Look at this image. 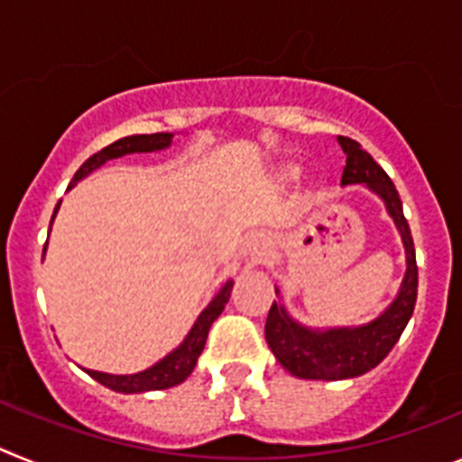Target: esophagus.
Masks as SVG:
<instances>
[{
    "instance_id": "obj_1",
    "label": "esophagus",
    "mask_w": 462,
    "mask_h": 462,
    "mask_svg": "<svg viewBox=\"0 0 462 462\" xmlns=\"http://www.w3.org/2000/svg\"><path fill=\"white\" fill-rule=\"evenodd\" d=\"M268 250V238L263 234H254L247 238V243H245V254L250 256L252 261H261V256L266 254Z\"/></svg>"
}]
</instances>
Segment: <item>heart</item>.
Returning a JSON list of instances; mask_svg holds the SVG:
<instances>
[{
    "label": "heart",
    "instance_id": "b5f03b06",
    "mask_svg": "<svg viewBox=\"0 0 462 462\" xmlns=\"http://www.w3.org/2000/svg\"><path fill=\"white\" fill-rule=\"evenodd\" d=\"M298 173H300V164H284V166H282V178H287V180L296 178Z\"/></svg>",
    "mask_w": 462,
    "mask_h": 462
}]
</instances>
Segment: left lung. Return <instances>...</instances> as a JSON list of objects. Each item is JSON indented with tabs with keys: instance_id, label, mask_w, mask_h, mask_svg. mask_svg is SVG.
Masks as SVG:
<instances>
[{
	"instance_id": "obj_1",
	"label": "left lung",
	"mask_w": 462,
	"mask_h": 462,
	"mask_svg": "<svg viewBox=\"0 0 462 462\" xmlns=\"http://www.w3.org/2000/svg\"><path fill=\"white\" fill-rule=\"evenodd\" d=\"M337 143L346 154L342 185H365L382 199L405 245L407 271L393 303L377 319L363 326L314 330L293 321L284 305L273 300L266 319V342L271 352L282 363V368L289 370L293 377L326 379V382L365 374L389 356L414 312L416 289H419L414 240H411L410 224L402 215L398 189L386 171L361 148V143L346 136H337ZM275 293L280 291L275 289Z\"/></svg>"
}]
</instances>
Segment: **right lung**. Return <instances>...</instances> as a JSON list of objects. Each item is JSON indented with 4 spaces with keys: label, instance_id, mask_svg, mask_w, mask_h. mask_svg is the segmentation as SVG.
<instances>
[{
    "label": "right lung",
    "instance_id": "add662e5",
    "mask_svg": "<svg viewBox=\"0 0 462 462\" xmlns=\"http://www.w3.org/2000/svg\"><path fill=\"white\" fill-rule=\"evenodd\" d=\"M171 141H173V134H136V136H126L116 143H110V145H106L104 150L92 154V157H89L88 162L76 171L69 189H71L76 182L83 180V178H88L92 171H97L99 166H104L106 162H110V159L125 157V154H134V152H154V150H164L169 148ZM57 210H60V203L55 206V212ZM52 219H55V215H52ZM52 219H51V226H52ZM231 289H234V282L228 280L226 284L219 289L217 296L212 298L210 303H208V308L199 314V319L194 321V326H191V330L187 333L185 340L180 342V346H175L169 356H164L159 363H154L152 368L143 370V373H136V374H108V373H97V370H88V374L92 379H97L99 383H104V386H108V389L117 391V393H145V391H162V389H171V386H178V383L185 382V379L191 374V370H194L196 361H199L203 346H206L208 330H210L212 321L217 319L219 314H222L224 305L228 303Z\"/></svg>",
    "mask_w": 462,
    "mask_h": 462
}]
</instances>
